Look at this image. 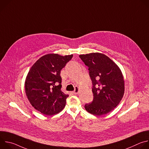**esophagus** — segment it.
<instances>
[{"label": "esophagus", "instance_id": "1", "mask_svg": "<svg viewBox=\"0 0 149 149\" xmlns=\"http://www.w3.org/2000/svg\"><path fill=\"white\" fill-rule=\"evenodd\" d=\"M78 91H79V87H76L75 88V90H74V91H72V93H73L74 94H77L78 93Z\"/></svg>", "mask_w": 149, "mask_h": 149}]
</instances>
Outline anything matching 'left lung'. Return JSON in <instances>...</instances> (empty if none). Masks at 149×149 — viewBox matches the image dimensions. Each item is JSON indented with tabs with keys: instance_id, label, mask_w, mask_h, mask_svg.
Instances as JSON below:
<instances>
[{
	"instance_id": "left-lung-1",
	"label": "left lung",
	"mask_w": 149,
	"mask_h": 149,
	"mask_svg": "<svg viewBox=\"0 0 149 149\" xmlns=\"http://www.w3.org/2000/svg\"><path fill=\"white\" fill-rule=\"evenodd\" d=\"M79 58L88 67L93 84V100L85 105V109L97 116L109 113L119 104L124 95V82L120 69L102 54L80 55Z\"/></svg>"
}]
</instances>
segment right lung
Returning <instances> with one entry per match:
<instances>
[{
	"mask_svg": "<svg viewBox=\"0 0 149 149\" xmlns=\"http://www.w3.org/2000/svg\"><path fill=\"white\" fill-rule=\"evenodd\" d=\"M73 55L50 54L40 58L26 77L25 87L28 100L42 114L52 116L60 112L68 95L61 91V71Z\"/></svg>",
	"mask_w": 149,
	"mask_h": 149,
	"instance_id": "1",
	"label": "right lung"
}]
</instances>
